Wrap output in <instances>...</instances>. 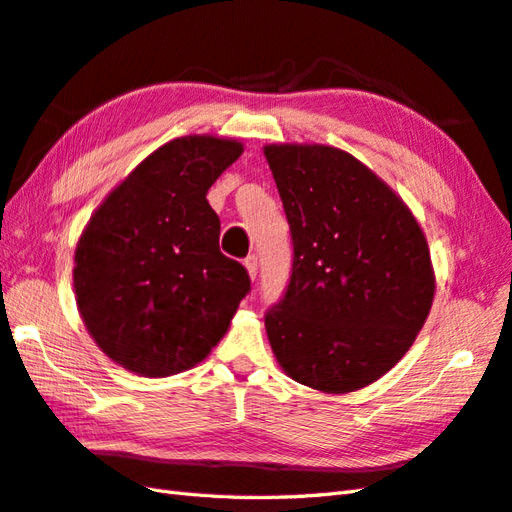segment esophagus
Masks as SVG:
<instances>
[{
    "instance_id": "obj_1",
    "label": "esophagus",
    "mask_w": 512,
    "mask_h": 512,
    "mask_svg": "<svg viewBox=\"0 0 512 512\" xmlns=\"http://www.w3.org/2000/svg\"><path fill=\"white\" fill-rule=\"evenodd\" d=\"M244 266H246V272H248V277H251V279L255 281V277H257V272H259V264H257V257H255V255H248V257L244 259Z\"/></svg>"
}]
</instances>
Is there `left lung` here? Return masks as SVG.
<instances>
[{
  "label": "left lung",
  "mask_w": 512,
  "mask_h": 512,
  "mask_svg": "<svg viewBox=\"0 0 512 512\" xmlns=\"http://www.w3.org/2000/svg\"><path fill=\"white\" fill-rule=\"evenodd\" d=\"M290 222L287 292L266 313L283 372L324 393L368 387L415 342L435 298L426 235L355 155L326 144H266Z\"/></svg>",
  "instance_id": "obj_1"
}]
</instances>
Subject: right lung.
I'll return each instance as SVG.
<instances>
[{
  "instance_id": "obj_1",
  "label": "right lung",
  "mask_w": 512,
  "mask_h": 512,
  "mask_svg": "<svg viewBox=\"0 0 512 512\" xmlns=\"http://www.w3.org/2000/svg\"><path fill=\"white\" fill-rule=\"evenodd\" d=\"M242 151L209 134L170 140L90 216L73 257L77 309L125 370L164 378L194 368L251 290L244 266L220 253V220L205 199Z\"/></svg>"
}]
</instances>
